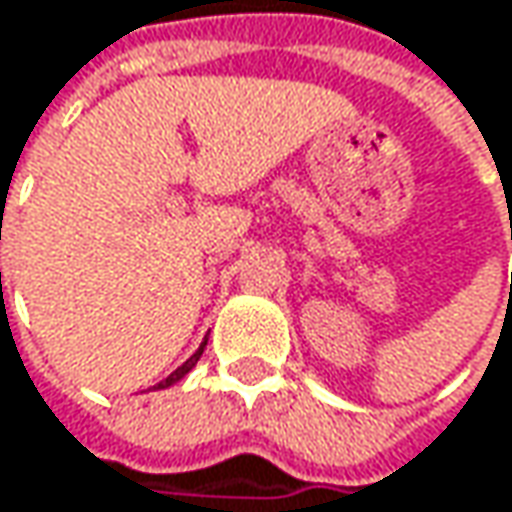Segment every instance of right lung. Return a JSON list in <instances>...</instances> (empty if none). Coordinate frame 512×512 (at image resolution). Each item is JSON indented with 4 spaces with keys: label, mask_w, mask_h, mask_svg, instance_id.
I'll return each instance as SVG.
<instances>
[{
    "label": "right lung",
    "mask_w": 512,
    "mask_h": 512,
    "mask_svg": "<svg viewBox=\"0 0 512 512\" xmlns=\"http://www.w3.org/2000/svg\"><path fill=\"white\" fill-rule=\"evenodd\" d=\"M205 346H208V340H205V343L199 346V351H196V354H193L190 360H184V363H181V366H178V369H175V372H172L169 378H163L161 384H158V390H166V387H172L175 381H181V378H184V375H187V372H190V369H193L196 363H199V357H202V351H205Z\"/></svg>",
    "instance_id": "1"
}]
</instances>
